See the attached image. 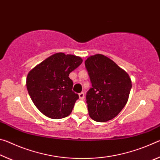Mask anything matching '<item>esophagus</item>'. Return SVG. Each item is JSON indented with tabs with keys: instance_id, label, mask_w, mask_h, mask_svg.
I'll list each match as a JSON object with an SVG mask.
<instances>
[{
	"instance_id": "obj_1",
	"label": "esophagus",
	"mask_w": 160,
	"mask_h": 160,
	"mask_svg": "<svg viewBox=\"0 0 160 160\" xmlns=\"http://www.w3.org/2000/svg\"><path fill=\"white\" fill-rule=\"evenodd\" d=\"M79 98H80V99H81V100L84 99V98H85V94H84V92H80V93H79Z\"/></svg>"
}]
</instances>
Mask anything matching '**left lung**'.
Returning <instances> with one entry per match:
<instances>
[{"instance_id":"1","label":"left lung","mask_w":160,"mask_h":160,"mask_svg":"<svg viewBox=\"0 0 160 160\" xmlns=\"http://www.w3.org/2000/svg\"><path fill=\"white\" fill-rule=\"evenodd\" d=\"M85 64L92 83L86 94L89 115L97 122L109 121L128 102L131 78L125 70L102 54L90 56Z\"/></svg>"}]
</instances>
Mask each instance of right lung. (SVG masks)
Segmentation results:
<instances>
[{
	"label": "right lung",
	"mask_w": 160,
	"mask_h": 160,
	"mask_svg": "<svg viewBox=\"0 0 160 160\" xmlns=\"http://www.w3.org/2000/svg\"><path fill=\"white\" fill-rule=\"evenodd\" d=\"M79 56L57 53L45 59L29 72L26 85L35 106L53 119L66 117L79 99L72 90L69 74L82 63Z\"/></svg>",
	"instance_id": "obj_1"
}]
</instances>
